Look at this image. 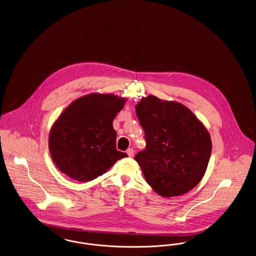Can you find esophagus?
<instances>
[{
	"mask_svg": "<svg viewBox=\"0 0 256 256\" xmlns=\"http://www.w3.org/2000/svg\"><path fill=\"white\" fill-rule=\"evenodd\" d=\"M126 153H127V155H128V156L132 158V156H134V151L133 148H129V149L127 150V152H126Z\"/></svg>",
	"mask_w": 256,
	"mask_h": 256,
	"instance_id": "obj_1",
	"label": "esophagus"
}]
</instances>
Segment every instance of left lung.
Listing matches in <instances>:
<instances>
[{
	"label": "left lung",
	"mask_w": 256,
	"mask_h": 256,
	"mask_svg": "<svg viewBox=\"0 0 256 256\" xmlns=\"http://www.w3.org/2000/svg\"><path fill=\"white\" fill-rule=\"evenodd\" d=\"M146 146L134 160L147 184L169 198L194 188L204 177L212 155L210 134L188 107L155 96L136 106Z\"/></svg>",
	"instance_id": "obj_1"
}]
</instances>
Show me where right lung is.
I'll return each instance as SVG.
<instances>
[{"mask_svg":"<svg viewBox=\"0 0 256 256\" xmlns=\"http://www.w3.org/2000/svg\"><path fill=\"white\" fill-rule=\"evenodd\" d=\"M126 98L90 94L72 101L54 123L48 148L56 167L68 177L89 182L127 156L116 148L112 120Z\"/></svg>","mask_w":256,"mask_h":256,"instance_id":"obj_1","label":"right lung"}]
</instances>
